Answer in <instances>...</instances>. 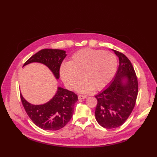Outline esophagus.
Returning <instances> with one entry per match:
<instances>
[{
  "mask_svg": "<svg viewBox=\"0 0 157 157\" xmlns=\"http://www.w3.org/2000/svg\"><path fill=\"white\" fill-rule=\"evenodd\" d=\"M86 95H78V98L79 99H83V98H86Z\"/></svg>",
  "mask_w": 157,
  "mask_h": 157,
  "instance_id": "34e87169",
  "label": "esophagus"
}]
</instances>
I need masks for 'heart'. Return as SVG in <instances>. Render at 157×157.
I'll return each instance as SVG.
<instances>
[{"label": "heart", "mask_w": 157, "mask_h": 157, "mask_svg": "<svg viewBox=\"0 0 157 157\" xmlns=\"http://www.w3.org/2000/svg\"><path fill=\"white\" fill-rule=\"evenodd\" d=\"M116 56L102 50L85 48L74 53L67 63L62 65L60 74L65 86L75 88L81 81L80 92L101 90L108 85L117 72Z\"/></svg>", "instance_id": "b5f03b06"}]
</instances>
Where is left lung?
I'll use <instances>...</instances> for the list:
<instances>
[{
  "instance_id": "8db88e82",
  "label": "left lung",
  "mask_w": 157,
  "mask_h": 157,
  "mask_svg": "<svg viewBox=\"0 0 157 157\" xmlns=\"http://www.w3.org/2000/svg\"><path fill=\"white\" fill-rule=\"evenodd\" d=\"M113 51L119 58L118 71L109 86L95 95L96 120L108 129L117 128L127 121L138 94V81L132 64L124 54ZM123 77L127 79L125 83L122 81Z\"/></svg>"
}]
</instances>
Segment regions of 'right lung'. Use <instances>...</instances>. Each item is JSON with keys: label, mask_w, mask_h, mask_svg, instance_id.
<instances>
[{"label": "right lung", "mask_w": 157, "mask_h": 157, "mask_svg": "<svg viewBox=\"0 0 157 157\" xmlns=\"http://www.w3.org/2000/svg\"><path fill=\"white\" fill-rule=\"evenodd\" d=\"M66 56L65 52L60 49H44L32 56L23 66L32 62L46 65L60 78V68ZM23 108L30 120L39 128L46 130H57L63 128L72 118L74 105L78 101V95L72 91L59 87L55 97L43 105H32L20 94Z\"/></svg>", "instance_id": "right-lung-1"}]
</instances>
